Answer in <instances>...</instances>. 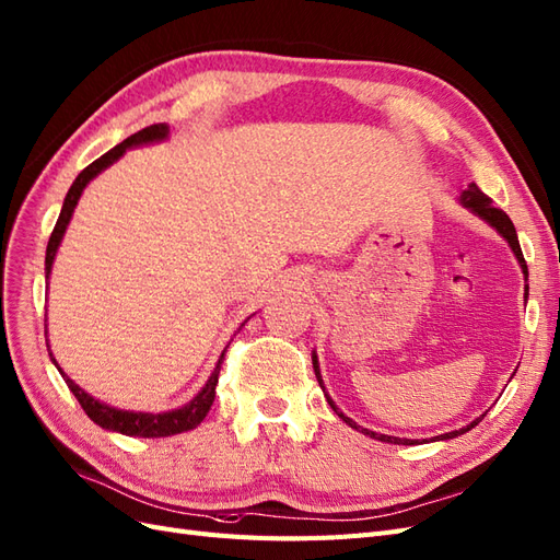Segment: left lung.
I'll list each match as a JSON object with an SVG mask.
<instances>
[{"instance_id": "left-lung-1", "label": "left lung", "mask_w": 560, "mask_h": 560, "mask_svg": "<svg viewBox=\"0 0 560 560\" xmlns=\"http://www.w3.org/2000/svg\"><path fill=\"white\" fill-rule=\"evenodd\" d=\"M460 202L463 206L467 208V210H471L474 214L477 217H481L483 222H488L490 226H493L502 238L510 243V247H512V252H514V257L518 259V264H521V270H523V276H525V280H528V266H525V259H523V252H521V245H518V235H516V229H514V224H512V219L506 217V212H502L500 208H495V202L490 200L477 184H469L467 189L460 194ZM525 296H528V284H525ZM313 369H315V376H317V383H319V387L325 389V385H322V376H319V364H317V354L313 352ZM325 397H327V401H329V406L331 409L336 411V416L338 418H343V422H348V425L352 428V430H360V432H364L366 436H374V439H378V442H385V444H404V446H411V444H416V442H411V439H399V436H389V434H376V432H371V430H366V428H360L358 422L354 420H350L348 416H343L341 411L336 409V404L331 401V397L325 393ZM483 418V416H481ZM481 418H477V420H471L467 428H463V430H455V432H446V434H439L436 439H453V436H460V434H465L467 430H471L474 425H479V420Z\"/></svg>"}]
</instances>
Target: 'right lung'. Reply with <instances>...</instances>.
Instances as JSON below:
<instances>
[{
    "instance_id": "1",
    "label": "right lung",
    "mask_w": 560,
    "mask_h": 560,
    "mask_svg": "<svg viewBox=\"0 0 560 560\" xmlns=\"http://www.w3.org/2000/svg\"><path fill=\"white\" fill-rule=\"evenodd\" d=\"M167 132H171V128H167L165 124H154V126H147L142 130H138L135 135H130V138H126L121 144H116L114 149H109L107 154L100 156L97 161H93L89 167H83V171L79 173V177L72 182L70 191H67L65 196V202H62V210H60V217L56 222V229L54 233H50L48 238V247H46V280L50 276V268H54V259H56V252L62 243V235L67 231V224H70V219L74 214V208L77 202L83 194V189H86L89 182L93 177H97L100 173L105 171V167H109L114 161L121 159L126 154V149L130 147H140V144H151V142H163L167 138ZM249 319V317H247ZM245 319V322H247ZM245 322L241 327H245ZM241 331V329H238ZM226 352V350H224ZM224 352L222 358H219L212 376L208 378L206 387L200 389V393L189 401L184 404L182 409H175V411H165V413H142V411H124V409H114V406L109 404H103L97 401L95 397H91L86 389L79 387L70 376L65 374V371L58 366L54 352L50 354V360H54V364L58 366L60 376L65 378L67 387L72 389V395L79 399L81 409L86 411V416L95 422V425L105 428V430H112V432H121V434H128V436H144V439H151V436H171V434H179V432H186V430H194L196 425H200L202 418L208 416L210 406L214 401V387H217V381H219V371H222V360H224Z\"/></svg>"
}]
</instances>
